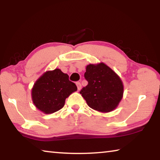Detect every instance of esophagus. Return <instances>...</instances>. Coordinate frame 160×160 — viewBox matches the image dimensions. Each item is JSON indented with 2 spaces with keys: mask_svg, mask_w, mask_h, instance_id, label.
I'll list each match as a JSON object with an SVG mask.
<instances>
[{
  "mask_svg": "<svg viewBox=\"0 0 160 160\" xmlns=\"http://www.w3.org/2000/svg\"><path fill=\"white\" fill-rule=\"evenodd\" d=\"M76 85H77V87H78V90H80L81 89V84H80V82H76Z\"/></svg>",
  "mask_w": 160,
  "mask_h": 160,
  "instance_id": "obj_1",
  "label": "esophagus"
}]
</instances>
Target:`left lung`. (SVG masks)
Returning a JSON list of instances; mask_svg holds the SVG:
<instances>
[{
    "label": "left lung",
    "instance_id": "left-lung-1",
    "mask_svg": "<svg viewBox=\"0 0 160 160\" xmlns=\"http://www.w3.org/2000/svg\"><path fill=\"white\" fill-rule=\"evenodd\" d=\"M84 76L88 84L80 93L88 106L101 112L115 110L123 96L120 78L103 62L87 65Z\"/></svg>",
    "mask_w": 160,
    "mask_h": 160
}]
</instances>
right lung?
I'll return each mask as SVG.
<instances>
[{
  "mask_svg": "<svg viewBox=\"0 0 160 160\" xmlns=\"http://www.w3.org/2000/svg\"><path fill=\"white\" fill-rule=\"evenodd\" d=\"M77 90L68 75L57 68L47 71L36 80L32 88V100L38 110L51 114L62 108L65 99Z\"/></svg>",
  "mask_w": 160,
  "mask_h": 160,
  "instance_id": "right-lung-1",
  "label": "right lung"
}]
</instances>
